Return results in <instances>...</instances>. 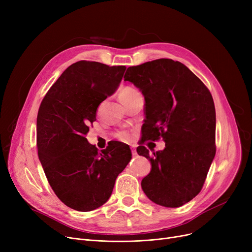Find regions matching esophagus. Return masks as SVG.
I'll use <instances>...</instances> for the list:
<instances>
[{"instance_id":"esophagus-1","label":"esophagus","mask_w":252,"mask_h":252,"mask_svg":"<svg viewBox=\"0 0 252 252\" xmlns=\"http://www.w3.org/2000/svg\"><path fill=\"white\" fill-rule=\"evenodd\" d=\"M130 149H131V154H133V156H136L137 155V151H136L135 147H131Z\"/></svg>"}]
</instances>
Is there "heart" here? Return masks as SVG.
Listing matches in <instances>:
<instances>
[{
    "label": "heart",
    "mask_w": 252,
    "mask_h": 252,
    "mask_svg": "<svg viewBox=\"0 0 252 252\" xmlns=\"http://www.w3.org/2000/svg\"><path fill=\"white\" fill-rule=\"evenodd\" d=\"M137 92H138V91H136V90L133 89V88H129V87L124 88L121 92H119V98H126V97H128V96H131V95L136 94ZM117 136H118L119 138H121V139H123V140H125V139L127 138V134L125 133V131H123V133H119Z\"/></svg>",
    "instance_id": "b5f03b06"
}]
</instances>
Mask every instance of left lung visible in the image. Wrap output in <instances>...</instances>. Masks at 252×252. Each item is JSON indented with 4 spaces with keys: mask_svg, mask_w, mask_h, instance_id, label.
<instances>
[{
    "mask_svg": "<svg viewBox=\"0 0 252 252\" xmlns=\"http://www.w3.org/2000/svg\"><path fill=\"white\" fill-rule=\"evenodd\" d=\"M146 102L142 143L162 137L163 150L137 152L151 163L141 186L151 201L180 207L199 193L216 155V108L208 89L186 65L157 59L130 66L124 76Z\"/></svg>",
    "mask_w": 252,
    "mask_h": 252,
    "instance_id": "1",
    "label": "left lung"
}]
</instances>
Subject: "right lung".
<instances>
[{
    "instance_id": "right-lung-1",
    "label": "right lung",
    "mask_w": 252,
    "mask_h": 252,
    "mask_svg": "<svg viewBox=\"0 0 252 252\" xmlns=\"http://www.w3.org/2000/svg\"><path fill=\"white\" fill-rule=\"evenodd\" d=\"M126 66L78 61L66 68L43 99L36 118V146L50 186L77 211L94 210L109 199L130 149L112 142L98 151L86 135L98 106L121 84Z\"/></svg>"
}]
</instances>
